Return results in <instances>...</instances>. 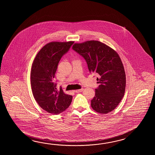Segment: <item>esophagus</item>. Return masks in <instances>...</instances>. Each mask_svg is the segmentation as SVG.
Here are the masks:
<instances>
[{
    "mask_svg": "<svg viewBox=\"0 0 155 155\" xmlns=\"http://www.w3.org/2000/svg\"><path fill=\"white\" fill-rule=\"evenodd\" d=\"M82 91H83V89H79V90H75L74 91V92H76V93H79V92H81Z\"/></svg>",
    "mask_w": 155,
    "mask_h": 155,
    "instance_id": "obj_1",
    "label": "esophagus"
}]
</instances>
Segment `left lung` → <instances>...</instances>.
Masks as SVG:
<instances>
[{"instance_id":"obj_1","label":"left lung","mask_w":155,"mask_h":155,"mask_svg":"<svg viewBox=\"0 0 155 155\" xmlns=\"http://www.w3.org/2000/svg\"><path fill=\"white\" fill-rule=\"evenodd\" d=\"M73 49L85 59L90 73L99 76V85L91 101L92 109L100 114L112 111L121 101L125 91V72L118 54L96 40L75 43Z\"/></svg>"}]
</instances>
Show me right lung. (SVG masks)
<instances>
[{
    "instance_id": "add662e5",
    "label": "right lung",
    "mask_w": 155,
    "mask_h": 155,
    "mask_svg": "<svg viewBox=\"0 0 155 155\" xmlns=\"http://www.w3.org/2000/svg\"><path fill=\"white\" fill-rule=\"evenodd\" d=\"M74 43L47 44L37 54L32 65L30 79L33 96L43 110L54 115L64 111L72 101L73 96L65 94L61 87L56 89L53 79L60 60Z\"/></svg>"
}]
</instances>
